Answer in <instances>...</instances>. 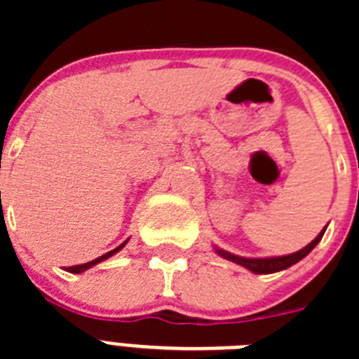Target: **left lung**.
Returning a JSON list of instances; mask_svg holds the SVG:
<instances>
[{
  "instance_id": "obj_1",
  "label": "left lung",
  "mask_w": 359,
  "mask_h": 359,
  "mask_svg": "<svg viewBox=\"0 0 359 359\" xmlns=\"http://www.w3.org/2000/svg\"><path fill=\"white\" fill-rule=\"evenodd\" d=\"M325 228H327V226H325ZM325 228H323V230L320 231V233L315 237V239H313L309 244H307L306 248L298 250V252L291 253V255L266 257V259H246V257L233 255V253L224 252V250H219V248H215V252H217L219 255L223 257V259H228V261L236 262V264H241V266H243V268L250 269V271H253V273H257V275L275 273V271H282V269H286V268H290V266L297 264L298 261H302L304 257H306L307 253H309L311 250L315 248L316 244H318L320 241H322L323 233H325Z\"/></svg>"
}]
</instances>
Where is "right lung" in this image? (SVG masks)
<instances>
[{
	"instance_id": "obj_1",
	"label": "right lung",
	"mask_w": 359,
	"mask_h": 359,
	"mask_svg": "<svg viewBox=\"0 0 359 359\" xmlns=\"http://www.w3.org/2000/svg\"><path fill=\"white\" fill-rule=\"evenodd\" d=\"M126 243H128V241H126ZM126 243H122V244H120V246H116L115 250H111V252L104 253V255L97 257V259H93V261L86 262V264H79V266H69V268H68V271H69V273H82V271H86V269H90L91 266H95V264H98V262L106 261V259H109L111 255H115L116 252H120V250H122L123 246H126Z\"/></svg>"
}]
</instances>
